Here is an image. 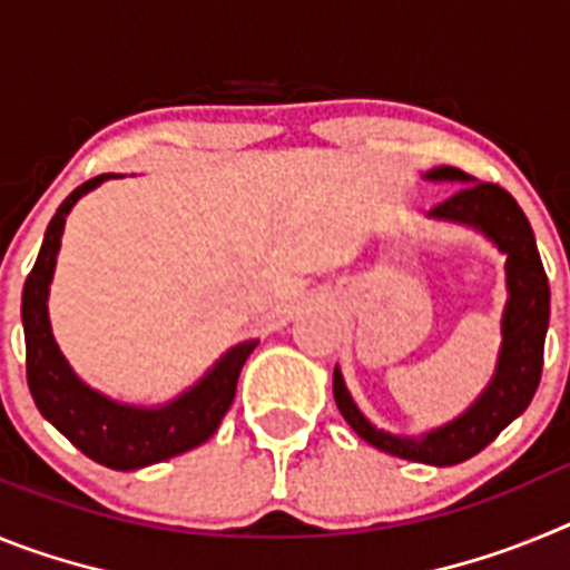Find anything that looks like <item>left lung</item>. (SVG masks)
<instances>
[{
	"mask_svg": "<svg viewBox=\"0 0 570 570\" xmlns=\"http://www.w3.org/2000/svg\"><path fill=\"white\" fill-rule=\"evenodd\" d=\"M425 179L462 185L454 196H448L445 203L436 205L428 216L480 230L508 256V302L505 314H502V347L497 371L465 414L422 436H396L371 425L356 407L354 396L347 394L340 367H334V400L347 425L354 428L367 445L380 448L385 454L402 456V460L442 468L480 454L482 448L500 436L502 428L511 425L531 405L542 376L551 288H548V276L531 225L505 188L491 183H473L460 168H448V165L428 170Z\"/></svg>",
	"mask_w": 570,
	"mask_h": 570,
	"instance_id": "8db88e82",
	"label": "left lung"
}]
</instances>
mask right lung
Instances as JSON below:
<instances>
[{
	"label": "right lung",
	"instance_id": "add662e5",
	"mask_svg": "<svg viewBox=\"0 0 570 570\" xmlns=\"http://www.w3.org/2000/svg\"><path fill=\"white\" fill-rule=\"evenodd\" d=\"M110 179V174L94 176L79 185L57 208L45 230L37 265L24 279L22 325H24V365L28 387L39 414L68 436L73 445L94 462L114 471H136L185 454L216 434L236 396V380L259 340L234 345L223 360L210 367L203 380L176 400L159 407L125 405L85 385L50 334L48 291L57 268L59 242H62L65 216L88 190Z\"/></svg>",
	"mask_w": 570,
	"mask_h": 570
}]
</instances>
